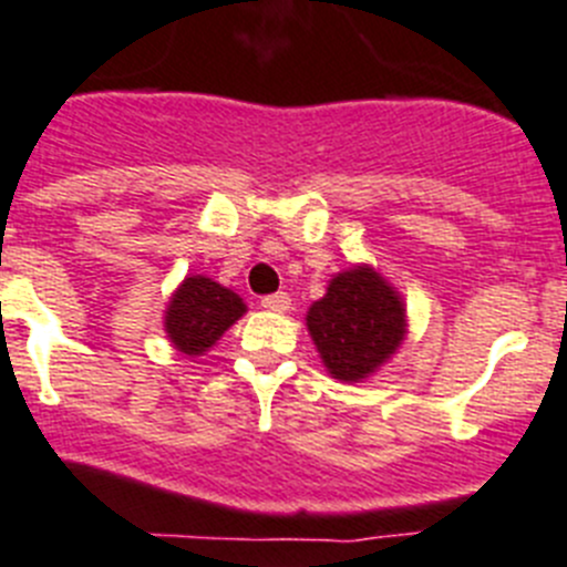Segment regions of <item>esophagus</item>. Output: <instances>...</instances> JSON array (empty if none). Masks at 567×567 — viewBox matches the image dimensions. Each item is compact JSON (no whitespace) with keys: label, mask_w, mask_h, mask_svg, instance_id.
I'll use <instances>...</instances> for the list:
<instances>
[{"label":"esophagus","mask_w":567,"mask_h":567,"mask_svg":"<svg viewBox=\"0 0 567 567\" xmlns=\"http://www.w3.org/2000/svg\"><path fill=\"white\" fill-rule=\"evenodd\" d=\"M262 308L271 313H288L290 310V296L288 293H271L262 299Z\"/></svg>","instance_id":"1"}]
</instances>
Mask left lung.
I'll use <instances>...</instances> for the list:
<instances>
[{
    "label": "left lung",
    "mask_w": 567,
    "mask_h": 567,
    "mask_svg": "<svg viewBox=\"0 0 567 567\" xmlns=\"http://www.w3.org/2000/svg\"><path fill=\"white\" fill-rule=\"evenodd\" d=\"M406 321L404 296L367 262L333 274L305 316L321 364L344 384L367 381L398 353L410 333Z\"/></svg>",
    "instance_id": "left-lung-1"
}]
</instances>
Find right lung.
Wrapping results in <instances>:
<instances>
[{
    "instance_id": "add662e5",
    "label": "right lung",
    "mask_w": 567,
    "mask_h": 567,
    "mask_svg": "<svg viewBox=\"0 0 567 567\" xmlns=\"http://www.w3.org/2000/svg\"><path fill=\"white\" fill-rule=\"evenodd\" d=\"M246 310L243 296L231 288L214 282L206 274H188L163 310V330L177 353L197 359L206 355Z\"/></svg>"
}]
</instances>
